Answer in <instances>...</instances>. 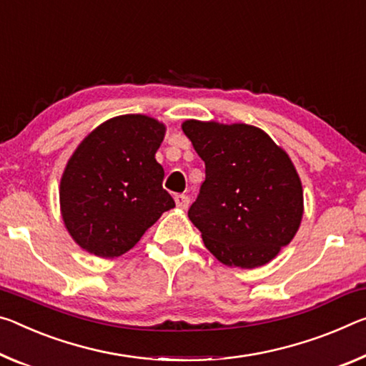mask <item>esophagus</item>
Masks as SVG:
<instances>
[{
    "label": "esophagus",
    "mask_w": 366,
    "mask_h": 366,
    "mask_svg": "<svg viewBox=\"0 0 366 366\" xmlns=\"http://www.w3.org/2000/svg\"><path fill=\"white\" fill-rule=\"evenodd\" d=\"M174 200H176V205H177V208H181V210H185V208L189 207V197L187 195H184V194H179V195H176L174 197Z\"/></svg>",
    "instance_id": "1"
}]
</instances>
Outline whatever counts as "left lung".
<instances>
[{
  "mask_svg": "<svg viewBox=\"0 0 366 366\" xmlns=\"http://www.w3.org/2000/svg\"><path fill=\"white\" fill-rule=\"evenodd\" d=\"M182 130L205 162L189 208L205 247L228 267L270 262L303 218V187L290 156L252 125L185 120Z\"/></svg>",
  "mask_w": 366,
  "mask_h": 366,
  "instance_id": "8db88e82",
  "label": "left lung"
}]
</instances>
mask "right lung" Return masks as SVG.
Wrapping results in <instances>:
<instances>
[{
  "mask_svg": "<svg viewBox=\"0 0 366 366\" xmlns=\"http://www.w3.org/2000/svg\"><path fill=\"white\" fill-rule=\"evenodd\" d=\"M164 133V124L148 115H119L74 149L60 181V210L84 251L119 257L176 207L162 189L164 169L154 158Z\"/></svg>",
  "mask_w": 366,
  "mask_h": 366,
  "instance_id": "obj_1",
  "label": "right lung"
}]
</instances>
